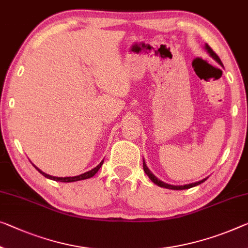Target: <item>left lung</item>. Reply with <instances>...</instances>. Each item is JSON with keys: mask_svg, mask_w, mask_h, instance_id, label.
<instances>
[{"mask_svg": "<svg viewBox=\"0 0 248 248\" xmlns=\"http://www.w3.org/2000/svg\"><path fill=\"white\" fill-rule=\"evenodd\" d=\"M205 47H206L207 52L209 53V54H211V56H212L213 59H215V60L217 61V62H218L219 64H222V62H220V60H219V58H218V55H217L216 53H215L214 51H213L212 47L209 46L208 44L205 45ZM143 169H144V172H145V173H146V175H147V176L151 178V181H152V182H154L156 185L161 186V187H165V188H170V189H186V188H190V187H193V186L200 185L201 183H203V182L206 181V178H204V180H202V181H200V182L192 183V184L184 185V186H174V185H169V184H165V183H163V182H161V181H159V180H157V178H156V177L154 176V175L150 172V170L147 169V166H146L145 162H143Z\"/></svg>", "mask_w": 248, "mask_h": 248, "instance_id": "obj_1", "label": "left lung"}]
</instances>
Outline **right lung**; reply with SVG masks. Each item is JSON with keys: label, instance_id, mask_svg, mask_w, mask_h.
I'll list each match as a JSON object with an SVG mask.
<instances>
[{"label": "right lung", "instance_id": "obj_1", "mask_svg": "<svg viewBox=\"0 0 248 248\" xmlns=\"http://www.w3.org/2000/svg\"><path fill=\"white\" fill-rule=\"evenodd\" d=\"M103 162H104V161H102L100 164H98V165H97L96 167H94L93 170H89V172L78 175V176H73V177H55V176H51V175H47V174H45V173L42 172V170H40L39 169H37V167H35V169H36L37 170H39V172H40L42 175H43V176L49 178V180L58 181V182L60 181V182H64V183H70V182H76V181H81V180H86V178H90V177L94 176V175L97 173V170H100V167L103 165Z\"/></svg>", "mask_w": 248, "mask_h": 248}]
</instances>
